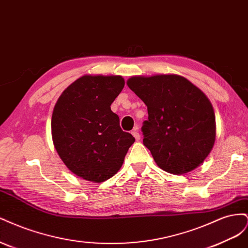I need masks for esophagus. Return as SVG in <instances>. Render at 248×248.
Segmentation results:
<instances>
[{
	"mask_svg": "<svg viewBox=\"0 0 248 248\" xmlns=\"http://www.w3.org/2000/svg\"><path fill=\"white\" fill-rule=\"evenodd\" d=\"M132 136L136 138V140H140V134L139 133V131H138V127H136V129H134L133 131H132Z\"/></svg>",
	"mask_w": 248,
	"mask_h": 248,
	"instance_id": "1",
	"label": "esophagus"
}]
</instances>
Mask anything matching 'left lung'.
Returning a JSON list of instances; mask_svg holds the SVG:
<instances>
[{
	"instance_id": "8db88e82",
	"label": "left lung",
	"mask_w": 248,
	"mask_h": 248,
	"mask_svg": "<svg viewBox=\"0 0 248 248\" xmlns=\"http://www.w3.org/2000/svg\"><path fill=\"white\" fill-rule=\"evenodd\" d=\"M127 85L148 108L142 141L157 166L181 175L204 162L216 136L214 110L207 96L176 74L132 77Z\"/></svg>"
}]
</instances>
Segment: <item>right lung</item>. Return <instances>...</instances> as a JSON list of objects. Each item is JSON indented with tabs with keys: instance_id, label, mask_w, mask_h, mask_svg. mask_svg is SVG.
Here are the masks:
<instances>
[{
	"instance_id": "right-lung-1",
	"label": "right lung",
	"mask_w": 248,
	"mask_h": 248,
	"mask_svg": "<svg viewBox=\"0 0 248 248\" xmlns=\"http://www.w3.org/2000/svg\"><path fill=\"white\" fill-rule=\"evenodd\" d=\"M124 85L120 76H84L64 90L52 111L51 136L60 158L88 181L100 183L116 175L136 140L110 109Z\"/></svg>"
}]
</instances>
